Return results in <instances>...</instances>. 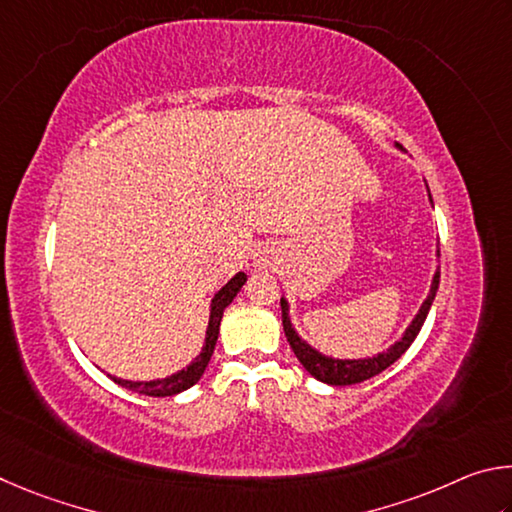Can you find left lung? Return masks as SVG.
Segmentation results:
<instances>
[{"instance_id":"obj_1","label":"left lung","mask_w":512,"mask_h":512,"mask_svg":"<svg viewBox=\"0 0 512 512\" xmlns=\"http://www.w3.org/2000/svg\"><path fill=\"white\" fill-rule=\"evenodd\" d=\"M396 148H400V146H396ZM427 193H429V188H427ZM429 202H432V195H429ZM438 256H441V249L436 247V258ZM438 281H441V267L436 265V272L432 276V285H429V294L423 301V306L418 308L416 317L411 319V324L407 326V330L402 333V337L396 344H391L387 351H382L373 357H362V360H339V357H330V355H324L321 351H317L315 346H310L306 339H301V335L294 330L292 319H290V303H288V299L281 297L285 337H288L290 348L294 351V355H297V360L303 364V369H306L315 380L330 384V387H348V384L371 380L373 375H378L384 369H389V366L396 362L411 344H414V339L418 337L420 328H423V324H425L427 312L434 303Z\"/></svg>"}]
</instances>
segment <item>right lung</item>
<instances>
[{"instance_id":"1","label":"right lung","mask_w":512,"mask_h":512,"mask_svg":"<svg viewBox=\"0 0 512 512\" xmlns=\"http://www.w3.org/2000/svg\"><path fill=\"white\" fill-rule=\"evenodd\" d=\"M245 281H247V274L245 272H238L231 281L224 283L222 288L213 294L211 310H209V326H206V335H204V346H202V351L197 353L195 360L186 366V369L177 371L173 375H166V378L143 380V382H139V380H123V378H116V375H110V378L116 384H121V387H125V389H130L134 393H143V396H152V398L177 396V393L191 389L193 384L202 378L206 364H209V360H211L215 342H218L222 312H224V308H227L233 299H236V294L240 292L242 285H245Z\"/></svg>"}]
</instances>
